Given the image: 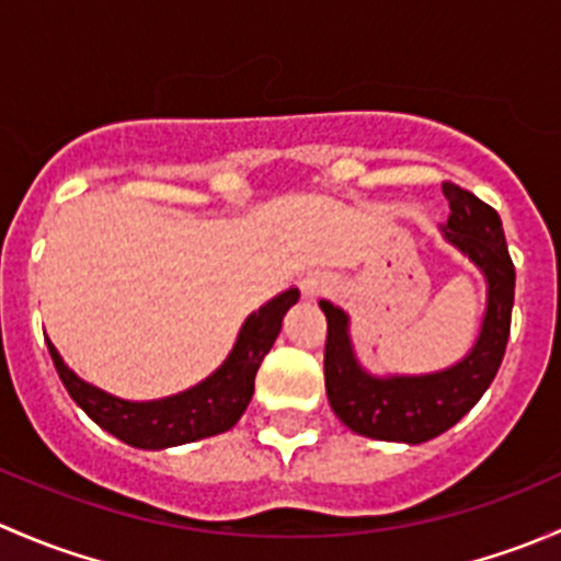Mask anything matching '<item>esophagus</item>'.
Wrapping results in <instances>:
<instances>
[{
	"mask_svg": "<svg viewBox=\"0 0 561 561\" xmlns=\"http://www.w3.org/2000/svg\"><path fill=\"white\" fill-rule=\"evenodd\" d=\"M301 290L307 298H317V296H325V293L331 290V285H328V279L322 274H309L307 279L301 282Z\"/></svg>",
	"mask_w": 561,
	"mask_h": 561,
	"instance_id": "obj_1",
	"label": "esophagus"
}]
</instances>
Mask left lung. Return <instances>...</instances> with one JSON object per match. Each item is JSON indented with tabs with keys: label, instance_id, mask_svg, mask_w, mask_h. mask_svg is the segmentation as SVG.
Instances as JSON below:
<instances>
[{
	"label": "left lung",
	"instance_id": "left-lung-1",
	"mask_svg": "<svg viewBox=\"0 0 561 561\" xmlns=\"http://www.w3.org/2000/svg\"><path fill=\"white\" fill-rule=\"evenodd\" d=\"M450 203L445 239L461 249L489 279V309L472 353L439 375L371 377L355 364L347 339V314L320 301L325 314V390L333 412L360 437L421 445L456 426L494 382L511 336L516 268L505 244L502 219L489 203L443 181Z\"/></svg>",
	"mask_w": 561,
	"mask_h": 561
}]
</instances>
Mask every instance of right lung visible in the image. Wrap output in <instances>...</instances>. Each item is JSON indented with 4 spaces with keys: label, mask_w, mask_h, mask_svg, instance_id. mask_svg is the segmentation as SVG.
Wrapping results in <instances>:
<instances>
[{
    "label": "right lung",
    "mask_w": 561,
    "mask_h": 561,
    "mask_svg": "<svg viewBox=\"0 0 561 561\" xmlns=\"http://www.w3.org/2000/svg\"><path fill=\"white\" fill-rule=\"evenodd\" d=\"M296 301L298 290H287L265 304L263 309L249 314L230 358L206 382L171 396V399L144 401V404L122 401L116 396H107L105 390L78 380L67 369L65 360L59 358L54 344L48 339L45 342H48V353L67 393L100 428H105L133 448L160 450L214 437V434L228 432L239 423L254 393V375H257L274 339L279 336L282 317Z\"/></svg>",
    "instance_id": "obj_1"
}]
</instances>
